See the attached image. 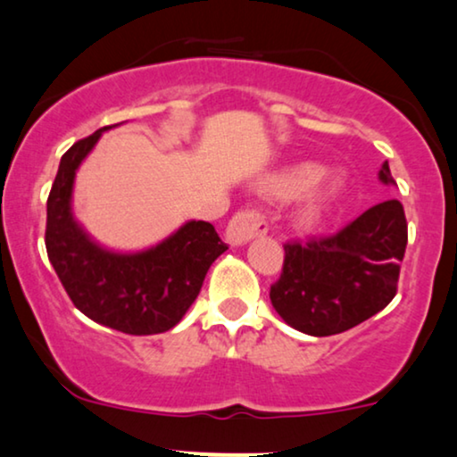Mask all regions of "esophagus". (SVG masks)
<instances>
[{
  "label": "esophagus",
  "instance_id": "1",
  "mask_svg": "<svg viewBox=\"0 0 457 457\" xmlns=\"http://www.w3.org/2000/svg\"><path fill=\"white\" fill-rule=\"evenodd\" d=\"M267 229L270 228H267L265 217L259 211H240L229 219L228 228H225V242L229 246H242L246 242L259 238V236H265Z\"/></svg>",
  "mask_w": 457,
  "mask_h": 457
}]
</instances>
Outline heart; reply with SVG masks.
I'll use <instances>...</instances> for the list:
<instances>
[{
    "instance_id": "heart-1",
    "label": "heart",
    "mask_w": 457,
    "mask_h": 457,
    "mask_svg": "<svg viewBox=\"0 0 457 457\" xmlns=\"http://www.w3.org/2000/svg\"><path fill=\"white\" fill-rule=\"evenodd\" d=\"M259 190L271 198H290L301 194L292 212V221L299 228H313L330 215L346 190V179L338 171H321L313 162H295L265 175Z\"/></svg>"
}]
</instances>
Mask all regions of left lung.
<instances>
[{"mask_svg": "<svg viewBox=\"0 0 457 457\" xmlns=\"http://www.w3.org/2000/svg\"><path fill=\"white\" fill-rule=\"evenodd\" d=\"M378 179L395 186L388 162H382ZM405 246L403 204L385 200L337 236L286 245L271 305L286 324L309 337L351 330L393 301Z\"/></svg>", "mask_w": 457, "mask_h": 457, "instance_id": "obj_1", "label": "left lung"}]
</instances>
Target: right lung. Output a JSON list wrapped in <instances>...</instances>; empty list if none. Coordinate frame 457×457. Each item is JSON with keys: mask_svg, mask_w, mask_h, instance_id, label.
Here are the masks:
<instances>
[{"mask_svg": "<svg viewBox=\"0 0 457 457\" xmlns=\"http://www.w3.org/2000/svg\"><path fill=\"white\" fill-rule=\"evenodd\" d=\"M112 127L79 139L60 158L47 198V257L75 307L96 324L133 337L161 334L179 324L228 246L209 221L194 219L142 251H114L91 238L72 211V190L79 167Z\"/></svg>", "mask_w": 457, "mask_h": 457, "instance_id": "right-lung-1", "label": "right lung"}]
</instances>
